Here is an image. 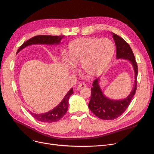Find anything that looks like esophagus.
Segmentation results:
<instances>
[{"label": "esophagus", "instance_id": "esophagus-1", "mask_svg": "<svg viewBox=\"0 0 154 154\" xmlns=\"http://www.w3.org/2000/svg\"><path fill=\"white\" fill-rule=\"evenodd\" d=\"M86 87L85 84H84V83H80V84H79L77 87V89L78 90H80L82 89V88H85Z\"/></svg>", "mask_w": 154, "mask_h": 154}]
</instances>
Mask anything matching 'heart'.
I'll use <instances>...</instances> for the list:
<instances>
[{"label":"heart","instance_id":"1","mask_svg":"<svg viewBox=\"0 0 154 154\" xmlns=\"http://www.w3.org/2000/svg\"><path fill=\"white\" fill-rule=\"evenodd\" d=\"M114 52V45L108 38H78L69 44L68 58L71 69L82 64L84 72L89 76L100 74L108 66ZM65 63H68L66 58Z\"/></svg>","mask_w":154,"mask_h":154}]
</instances>
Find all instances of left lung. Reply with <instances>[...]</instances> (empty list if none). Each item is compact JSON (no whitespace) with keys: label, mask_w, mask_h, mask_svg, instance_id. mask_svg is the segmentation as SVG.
<instances>
[{"label":"left lung","mask_w":154,"mask_h":154,"mask_svg":"<svg viewBox=\"0 0 154 154\" xmlns=\"http://www.w3.org/2000/svg\"><path fill=\"white\" fill-rule=\"evenodd\" d=\"M112 34L116 45V57L127 60L132 65L135 72V84L132 92L125 99L114 100L106 97L101 91L99 85L100 78L93 82L88 108L97 118L103 120H113L122 115L128 107L137 89L138 69L132 50L122 37L114 33Z\"/></svg>","instance_id":"1"}]
</instances>
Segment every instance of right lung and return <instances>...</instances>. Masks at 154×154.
Wrapping results in <instances>:
<instances>
[{
    "instance_id": "right-lung-1",
    "label": "right lung",
    "mask_w": 154,
    "mask_h": 154,
    "mask_svg": "<svg viewBox=\"0 0 154 154\" xmlns=\"http://www.w3.org/2000/svg\"><path fill=\"white\" fill-rule=\"evenodd\" d=\"M63 38V36H51V35H38L27 40L23 44L17 53H19L22 49L32 44H48V45H57L60 43V41ZM73 94L72 88H71L65 96L62 101L51 110L44 114H35L29 112L31 115L35 119L44 123H53L58 122L62 119L67 111L69 105V98Z\"/></svg>"
}]
</instances>
